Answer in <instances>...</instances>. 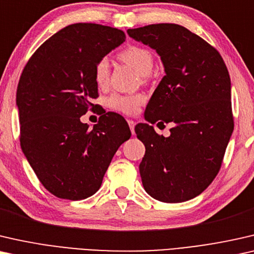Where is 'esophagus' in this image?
Here are the masks:
<instances>
[{
	"label": "esophagus",
	"mask_w": 254,
	"mask_h": 254,
	"mask_svg": "<svg viewBox=\"0 0 254 254\" xmlns=\"http://www.w3.org/2000/svg\"><path fill=\"white\" fill-rule=\"evenodd\" d=\"M127 123H128V127H130V130L132 133H134V126H135V122L132 120H127Z\"/></svg>",
	"instance_id": "obj_1"
}]
</instances>
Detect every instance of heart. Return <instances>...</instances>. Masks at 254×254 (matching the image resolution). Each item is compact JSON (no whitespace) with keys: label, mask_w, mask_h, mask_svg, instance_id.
Listing matches in <instances>:
<instances>
[{"label":"heart","mask_w":254,"mask_h":254,"mask_svg":"<svg viewBox=\"0 0 254 254\" xmlns=\"http://www.w3.org/2000/svg\"><path fill=\"white\" fill-rule=\"evenodd\" d=\"M120 59L131 65L140 74H147L153 67V55L147 48L139 47V46H130L120 54ZM109 77V62L108 59L103 57L94 67V79L99 86H103L107 83ZM145 101L144 95L133 94V95H121L114 94L108 99V106L114 110L127 114V115H133L139 110Z\"/></svg>","instance_id":"b5f03b06"}]
</instances>
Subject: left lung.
I'll return each instance as SVG.
<instances>
[{
  "instance_id": "1",
  "label": "left lung",
  "mask_w": 254,
  "mask_h": 254,
  "mask_svg": "<svg viewBox=\"0 0 254 254\" xmlns=\"http://www.w3.org/2000/svg\"><path fill=\"white\" fill-rule=\"evenodd\" d=\"M127 34L155 49L166 72L146 121L175 124L167 138L147 123L135 126L146 147L139 164L142 185L160 201H187L215 178L234 131L229 72L213 46L181 25L152 24Z\"/></svg>"
}]
</instances>
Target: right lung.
<instances>
[{
	"instance_id": "add662e5",
	"label": "right lung",
	"mask_w": 254,
	"mask_h": 254,
	"mask_svg": "<svg viewBox=\"0 0 254 254\" xmlns=\"http://www.w3.org/2000/svg\"><path fill=\"white\" fill-rule=\"evenodd\" d=\"M124 41L126 33L117 28L69 25L46 40L21 72L16 98L20 146L39 181L57 198L94 194L114 154L131 137L119 114H103L92 130L80 122L99 96L95 64Z\"/></svg>"
}]
</instances>
